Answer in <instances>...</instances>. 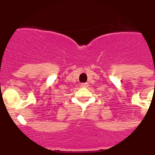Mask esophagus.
Here are the masks:
<instances>
[{"label":"esophagus","mask_w":155,"mask_h":155,"mask_svg":"<svg viewBox=\"0 0 155 155\" xmlns=\"http://www.w3.org/2000/svg\"><path fill=\"white\" fill-rule=\"evenodd\" d=\"M88 85H89V84L87 82L81 84V87H88Z\"/></svg>","instance_id":"esophagus-1"}]
</instances>
